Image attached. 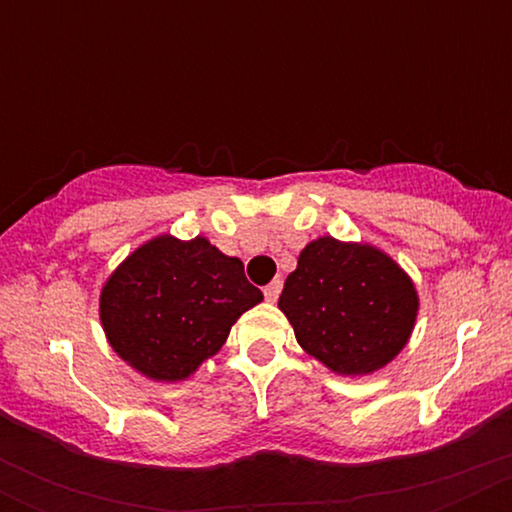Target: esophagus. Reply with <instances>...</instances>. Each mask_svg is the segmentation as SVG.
Here are the masks:
<instances>
[{"label": "esophagus", "instance_id": "34e87169", "mask_svg": "<svg viewBox=\"0 0 512 512\" xmlns=\"http://www.w3.org/2000/svg\"><path fill=\"white\" fill-rule=\"evenodd\" d=\"M279 293H281V281H272V284L264 286V298H267L269 303H276Z\"/></svg>", "mask_w": 512, "mask_h": 512}]
</instances>
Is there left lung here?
<instances>
[{
  "label": "left lung",
  "instance_id": "left-lung-1",
  "mask_svg": "<svg viewBox=\"0 0 512 512\" xmlns=\"http://www.w3.org/2000/svg\"><path fill=\"white\" fill-rule=\"evenodd\" d=\"M279 310L305 354L337 375H370L399 356L414 332L419 291L385 250L320 236L286 276Z\"/></svg>",
  "mask_w": 512,
  "mask_h": 512
}]
</instances>
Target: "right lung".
Segmentation results:
<instances>
[{"label":"right lung","instance_id":"obj_1","mask_svg":"<svg viewBox=\"0 0 512 512\" xmlns=\"http://www.w3.org/2000/svg\"><path fill=\"white\" fill-rule=\"evenodd\" d=\"M243 262L197 236L161 233L105 279L98 317L129 368L154 383H180L226 344L245 310L262 303Z\"/></svg>","mask_w":512,"mask_h":512}]
</instances>
